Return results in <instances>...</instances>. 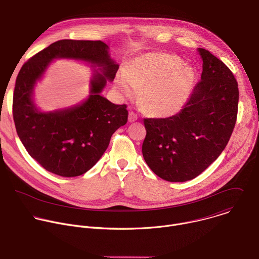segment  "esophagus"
<instances>
[{"mask_svg": "<svg viewBox=\"0 0 259 259\" xmlns=\"http://www.w3.org/2000/svg\"><path fill=\"white\" fill-rule=\"evenodd\" d=\"M137 118H138V117H137V115H136L135 113H133V112H130V113H129V118H128V119H129V122H131V123H132V122H135V121L137 120Z\"/></svg>", "mask_w": 259, "mask_h": 259, "instance_id": "1", "label": "esophagus"}]
</instances>
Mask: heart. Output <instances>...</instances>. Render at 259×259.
<instances>
[{
    "mask_svg": "<svg viewBox=\"0 0 259 259\" xmlns=\"http://www.w3.org/2000/svg\"><path fill=\"white\" fill-rule=\"evenodd\" d=\"M195 81L191 66L168 53H150L137 57L117 79L125 96L140 90L138 100L145 113L155 117L176 114L188 100Z\"/></svg>",
    "mask_w": 259,
    "mask_h": 259,
    "instance_id": "heart-1",
    "label": "heart"
}]
</instances>
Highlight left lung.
<instances>
[{
	"label": "left lung",
	"instance_id": "1",
	"mask_svg": "<svg viewBox=\"0 0 259 259\" xmlns=\"http://www.w3.org/2000/svg\"><path fill=\"white\" fill-rule=\"evenodd\" d=\"M201 81L176 115L145 118L142 155L152 171L167 181L191 180L223 153L234 131L239 102L232 70L208 50Z\"/></svg>",
	"mask_w": 259,
	"mask_h": 259
}]
</instances>
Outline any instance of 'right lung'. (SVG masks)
I'll return each instance as SVG.
<instances>
[{"mask_svg": "<svg viewBox=\"0 0 259 259\" xmlns=\"http://www.w3.org/2000/svg\"><path fill=\"white\" fill-rule=\"evenodd\" d=\"M58 57L86 60L100 66L104 75L96 74L92 95L84 104L43 114L31 100L33 85ZM118 68L105 43L86 40H59L22 65L13 93V120L27 153L47 171L64 177L84 174L101 158L115 131L127 123V105L112 103L100 95Z\"/></svg>", "mask_w": 259, "mask_h": 259, "instance_id": "add662e5", "label": "right lung"}]
</instances>
